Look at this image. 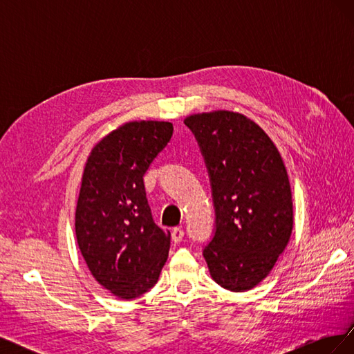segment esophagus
Returning <instances> with one entry per match:
<instances>
[{
	"instance_id": "34e87169",
	"label": "esophagus",
	"mask_w": 354,
	"mask_h": 354,
	"mask_svg": "<svg viewBox=\"0 0 354 354\" xmlns=\"http://www.w3.org/2000/svg\"><path fill=\"white\" fill-rule=\"evenodd\" d=\"M183 238H185V232L181 227H174L171 230V239H173L174 243H178Z\"/></svg>"
}]
</instances>
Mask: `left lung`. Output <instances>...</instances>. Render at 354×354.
Wrapping results in <instances>:
<instances>
[{
  "label": "left lung",
  "mask_w": 354,
  "mask_h": 354,
  "mask_svg": "<svg viewBox=\"0 0 354 354\" xmlns=\"http://www.w3.org/2000/svg\"><path fill=\"white\" fill-rule=\"evenodd\" d=\"M185 124L205 158L216 208V233L203 259L220 286L248 291L270 273L292 233L283 159L263 128L242 113H195Z\"/></svg>",
  "instance_id": "1"
}]
</instances>
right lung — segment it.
I'll return each instance as SVG.
<instances>
[{"instance_id":"1","label":"right lung","mask_w":354,"mask_h":354,"mask_svg":"<svg viewBox=\"0 0 354 354\" xmlns=\"http://www.w3.org/2000/svg\"><path fill=\"white\" fill-rule=\"evenodd\" d=\"M165 121H131L104 136L84 167L75 211L80 251L94 279L133 299L156 282L168 259L169 232L158 227L143 176L173 136Z\"/></svg>"}]
</instances>
